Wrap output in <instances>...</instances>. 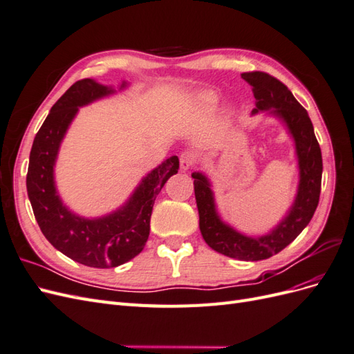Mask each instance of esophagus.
<instances>
[{
  "mask_svg": "<svg viewBox=\"0 0 354 354\" xmlns=\"http://www.w3.org/2000/svg\"><path fill=\"white\" fill-rule=\"evenodd\" d=\"M195 162V156L190 152H183L180 155V168L183 171H187Z\"/></svg>",
  "mask_w": 354,
  "mask_h": 354,
  "instance_id": "34e87169",
  "label": "esophagus"
}]
</instances>
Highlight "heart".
<instances>
[{
  "label": "heart",
  "mask_w": 354,
  "mask_h": 354,
  "mask_svg": "<svg viewBox=\"0 0 354 354\" xmlns=\"http://www.w3.org/2000/svg\"><path fill=\"white\" fill-rule=\"evenodd\" d=\"M201 100H202V103H205L207 106H212L214 104V97H211L209 94H202L201 95Z\"/></svg>",
  "instance_id": "heart-1"
}]
</instances>
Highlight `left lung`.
I'll return each mask as SVG.
<instances>
[{
	"mask_svg": "<svg viewBox=\"0 0 354 354\" xmlns=\"http://www.w3.org/2000/svg\"><path fill=\"white\" fill-rule=\"evenodd\" d=\"M241 77L252 85L255 108L252 115L266 112L281 120L292 137L298 160L297 195L286 216L261 236H251L224 223L217 211L209 178L196 171L192 174L199 212V229L209 248L230 259L259 261L270 259L291 243L312 220L322 183V152L307 111L285 84L264 72H245Z\"/></svg>",
	"mask_w": 354,
	"mask_h": 354,
	"instance_id": "1",
	"label": "left lung"
}]
</instances>
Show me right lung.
Segmentation results:
<instances>
[{"instance_id":"obj_1","label":"right lung","mask_w":354,"mask_h":354,"mask_svg":"<svg viewBox=\"0 0 354 354\" xmlns=\"http://www.w3.org/2000/svg\"><path fill=\"white\" fill-rule=\"evenodd\" d=\"M127 85L122 81L120 90ZM115 91L91 78L75 82L53 104L37 133L26 176L28 196L42 234L73 261L97 269L121 266L143 251L151 230L155 198L167 180L178 171L177 156L165 159L142 178L122 207L102 217H81L63 203L55 181V165L63 138L80 108Z\"/></svg>"}]
</instances>
